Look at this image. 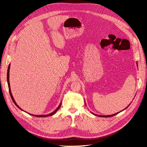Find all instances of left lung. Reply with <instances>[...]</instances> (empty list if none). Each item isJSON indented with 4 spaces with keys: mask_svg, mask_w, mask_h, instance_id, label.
<instances>
[{
    "mask_svg": "<svg viewBox=\"0 0 147 147\" xmlns=\"http://www.w3.org/2000/svg\"><path fill=\"white\" fill-rule=\"evenodd\" d=\"M128 107V106H127ZM127 107L126 108V109H127ZM119 113V112H118ZM118 113H115V114H113V115H96V114H94V113H93L94 114V115H96V116H97V117H113V116H115V115H117V114H118Z\"/></svg>",
    "mask_w": 147,
    "mask_h": 147,
    "instance_id": "obj_1",
    "label": "left lung"
}]
</instances>
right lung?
Listing matches in <instances>:
<instances>
[{
  "label": "right lung",
  "instance_id": "right-lung-1",
  "mask_svg": "<svg viewBox=\"0 0 147 147\" xmlns=\"http://www.w3.org/2000/svg\"><path fill=\"white\" fill-rule=\"evenodd\" d=\"M10 64H9V65H8V70H7V83H8V89H9V92H10V96H11V99H12V100H13V102H14V104L16 105V106H17L18 107V108H19L20 109H21V110H23V111H24L23 110H22L20 107L17 105V104L16 103V102H15V100H14V98H13V96H12V94H11V90H10V82H9V71H10ZM61 103L59 104V105L58 106V107H57L54 112H52V113H51L50 114H48V115H32V114H30V115H33V116H34V117H50V116H51V115H53L54 114H55L56 113V112H57V110H58V109L60 108V107H61Z\"/></svg>",
  "mask_w": 147,
  "mask_h": 147
}]
</instances>
